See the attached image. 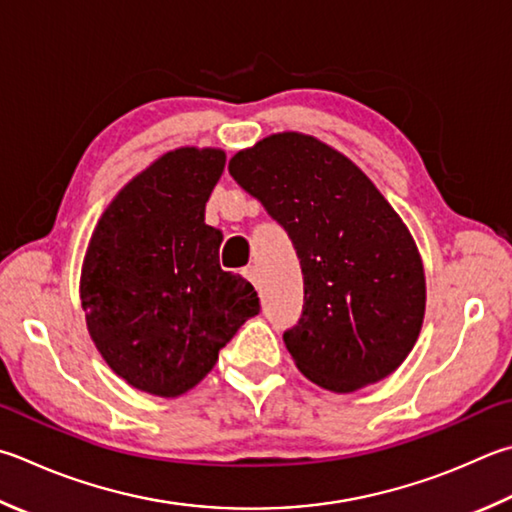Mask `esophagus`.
Masks as SVG:
<instances>
[{"instance_id": "obj_1", "label": "esophagus", "mask_w": 512, "mask_h": 512, "mask_svg": "<svg viewBox=\"0 0 512 512\" xmlns=\"http://www.w3.org/2000/svg\"><path fill=\"white\" fill-rule=\"evenodd\" d=\"M244 277L248 282H253L255 286L259 284V273H257V268L255 266H248V268H244Z\"/></svg>"}]
</instances>
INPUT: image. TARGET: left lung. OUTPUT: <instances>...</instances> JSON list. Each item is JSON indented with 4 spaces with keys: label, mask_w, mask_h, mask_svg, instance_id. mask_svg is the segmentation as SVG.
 Listing matches in <instances>:
<instances>
[{
    "label": "left lung",
    "mask_w": 512,
    "mask_h": 512,
    "mask_svg": "<svg viewBox=\"0 0 512 512\" xmlns=\"http://www.w3.org/2000/svg\"><path fill=\"white\" fill-rule=\"evenodd\" d=\"M228 172L300 257L302 318L284 333L297 369L336 394L394 374L423 327L425 273L410 230L369 176L300 132L239 150Z\"/></svg>",
    "instance_id": "8db88e82"
}]
</instances>
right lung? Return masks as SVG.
I'll return each mask as SVG.
<instances>
[{"instance_id": "obj_1", "label": "right lung", "mask_w": 512, "mask_h": 512, "mask_svg": "<svg viewBox=\"0 0 512 512\" xmlns=\"http://www.w3.org/2000/svg\"><path fill=\"white\" fill-rule=\"evenodd\" d=\"M226 167L219 147H179L136 174L102 212L80 273L87 331L116 376L176 398L217 365L259 313L253 284L221 271L206 201Z\"/></svg>"}]
</instances>
